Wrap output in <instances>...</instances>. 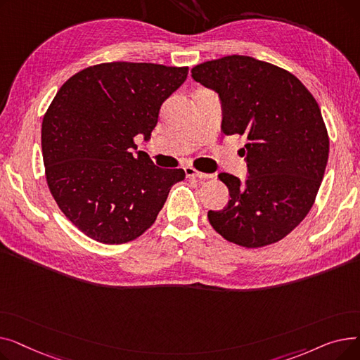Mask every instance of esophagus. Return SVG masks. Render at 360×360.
I'll return each mask as SVG.
<instances>
[{"mask_svg":"<svg viewBox=\"0 0 360 360\" xmlns=\"http://www.w3.org/2000/svg\"><path fill=\"white\" fill-rule=\"evenodd\" d=\"M184 170H185V175H186V178L209 179V178H212V176H213V175H210V174H202V172H198L197 169H194V167H191V166H186Z\"/></svg>","mask_w":360,"mask_h":360,"instance_id":"34e87169","label":"esophagus"}]
</instances>
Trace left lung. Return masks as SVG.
<instances>
[{
    "mask_svg": "<svg viewBox=\"0 0 360 360\" xmlns=\"http://www.w3.org/2000/svg\"><path fill=\"white\" fill-rule=\"evenodd\" d=\"M191 72L219 93L224 134L247 137L239 155L250 176L240 182L219 175L231 200L209 212L210 224L245 248L278 242L312 209L328 162V132L315 98L288 70L252 56H223Z\"/></svg>",
    "mask_w": 360,
    "mask_h": 360,
    "instance_id": "obj_1",
    "label": "left lung"
}]
</instances>
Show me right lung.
<instances>
[{
  "mask_svg": "<svg viewBox=\"0 0 360 360\" xmlns=\"http://www.w3.org/2000/svg\"><path fill=\"white\" fill-rule=\"evenodd\" d=\"M188 67L103 63L70 77L42 121L49 191L67 219L89 238L118 245L155 223L184 169H162L137 148L159 120L162 103Z\"/></svg>",
  "mask_w": 360,
  "mask_h": 360,
  "instance_id": "add662e5",
  "label": "right lung"
}]
</instances>
